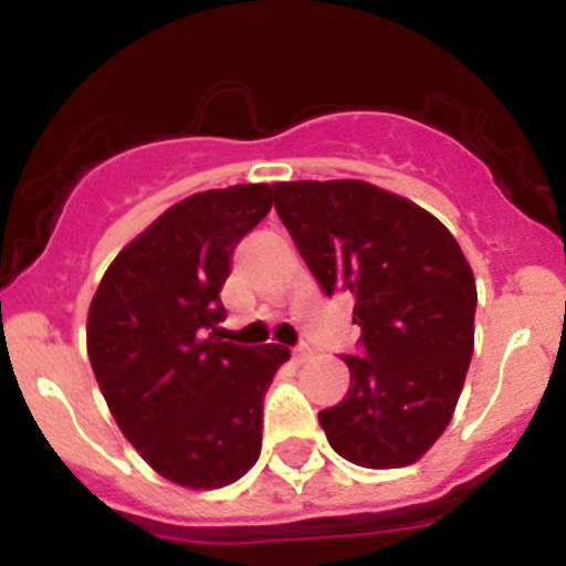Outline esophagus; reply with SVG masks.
<instances>
[{
  "mask_svg": "<svg viewBox=\"0 0 566 566\" xmlns=\"http://www.w3.org/2000/svg\"><path fill=\"white\" fill-rule=\"evenodd\" d=\"M292 357L297 359V363H303V359L312 357V348H308V345H297V348L292 352Z\"/></svg>",
  "mask_w": 566,
  "mask_h": 566,
  "instance_id": "esophagus-1",
  "label": "esophagus"
}]
</instances>
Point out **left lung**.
Here are the masks:
<instances>
[{
  "instance_id": "1",
  "label": "left lung",
  "mask_w": 566,
  "mask_h": 566,
  "mask_svg": "<svg viewBox=\"0 0 566 566\" xmlns=\"http://www.w3.org/2000/svg\"><path fill=\"white\" fill-rule=\"evenodd\" d=\"M274 209L319 289L354 294L352 388L319 411L359 468H405L448 428L473 354L476 280L457 238L417 203L365 181L274 184Z\"/></svg>"
}]
</instances>
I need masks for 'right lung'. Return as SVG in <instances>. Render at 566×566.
Masks as SVG:
<instances>
[{
  "label": "right lung",
  "mask_w": 566,
  "mask_h": 566,
  "mask_svg": "<svg viewBox=\"0 0 566 566\" xmlns=\"http://www.w3.org/2000/svg\"><path fill=\"white\" fill-rule=\"evenodd\" d=\"M272 209V187L189 195L104 272L87 354L124 437L181 488L238 482L260 457L263 397L286 345H234L218 328L232 252Z\"/></svg>",
  "instance_id": "obj_1"
}]
</instances>
